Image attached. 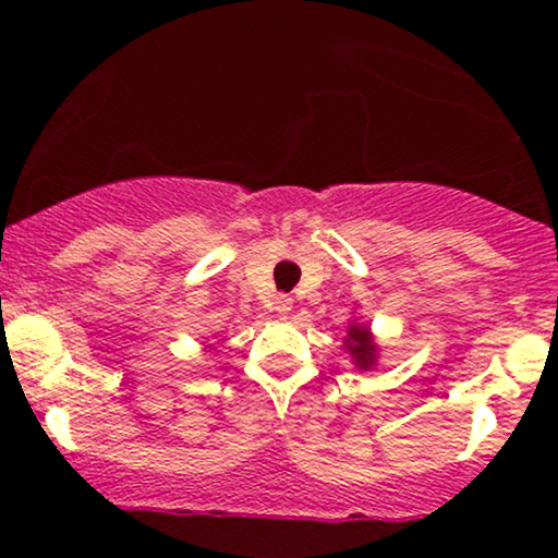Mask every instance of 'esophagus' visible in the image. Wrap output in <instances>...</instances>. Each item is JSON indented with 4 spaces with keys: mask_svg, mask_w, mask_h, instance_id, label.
I'll return each mask as SVG.
<instances>
[{
    "mask_svg": "<svg viewBox=\"0 0 558 558\" xmlns=\"http://www.w3.org/2000/svg\"><path fill=\"white\" fill-rule=\"evenodd\" d=\"M291 310H293V299L286 296V293H280V296L275 299V312H278L280 317H286Z\"/></svg>",
    "mask_w": 558,
    "mask_h": 558,
    "instance_id": "1",
    "label": "esophagus"
}]
</instances>
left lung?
Segmentation results:
<instances>
[{"instance_id":"left-lung-1","label":"left lung","mask_w":558,"mask_h":558,"mask_svg":"<svg viewBox=\"0 0 558 558\" xmlns=\"http://www.w3.org/2000/svg\"><path fill=\"white\" fill-rule=\"evenodd\" d=\"M345 351L351 354V360L360 369H373L377 362V343L373 341V332L364 323H351L349 332L343 338Z\"/></svg>"}]
</instances>
